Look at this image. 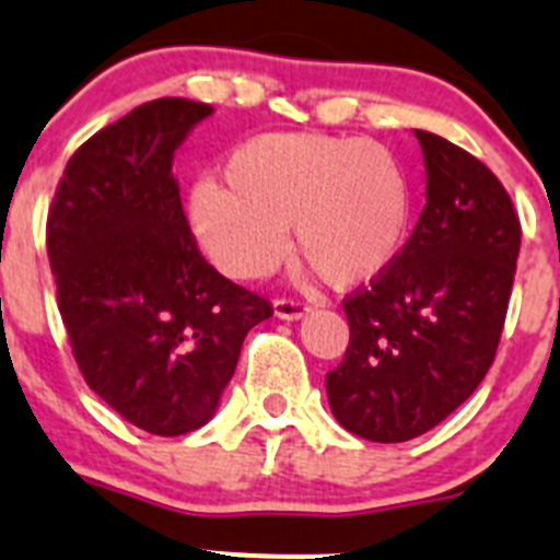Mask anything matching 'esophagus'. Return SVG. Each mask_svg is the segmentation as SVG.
Returning a JSON list of instances; mask_svg holds the SVG:
<instances>
[{"label":"esophagus","mask_w":560,"mask_h":560,"mask_svg":"<svg viewBox=\"0 0 560 560\" xmlns=\"http://www.w3.org/2000/svg\"><path fill=\"white\" fill-rule=\"evenodd\" d=\"M307 313H310V304L299 302V299H285V296L275 299V315L282 320H296Z\"/></svg>","instance_id":"1"}]
</instances>
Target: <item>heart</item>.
I'll use <instances>...</instances> for the list:
<instances>
[{
	"mask_svg": "<svg viewBox=\"0 0 560 560\" xmlns=\"http://www.w3.org/2000/svg\"><path fill=\"white\" fill-rule=\"evenodd\" d=\"M225 182L198 185L190 209L201 245L234 278L272 272L291 223L299 256L335 288L381 278L406 242L408 179L375 141L267 132L234 149Z\"/></svg>",
	"mask_w": 560,
	"mask_h": 560,
	"instance_id": "b5f03b06",
	"label": "heart"
}]
</instances>
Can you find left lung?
<instances>
[{
	"label": "left lung",
	"instance_id": "1",
	"mask_svg": "<svg viewBox=\"0 0 560 560\" xmlns=\"http://www.w3.org/2000/svg\"><path fill=\"white\" fill-rule=\"evenodd\" d=\"M428 203L392 267L342 299L348 348L326 373L348 433L400 444L474 395L501 342L520 253V218L481 160L413 130Z\"/></svg>",
	"mask_w": 560,
	"mask_h": 560
}]
</instances>
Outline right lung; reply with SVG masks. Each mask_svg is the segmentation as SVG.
<instances>
[{
    "mask_svg": "<svg viewBox=\"0 0 560 560\" xmlns=\"http://www.w3.org/2000/svg\"><path fill=\"white\" fill-rule=\"evenodd\" d=\"M212 105L160 97L94 132L48 207L57 304L81 375L152 435L212 419L247 331L272 315L201 256L171 165Z\"/></svg>",
    "mask_w": 560,
    "mask_h": 560,
    "instance_id": "1",
    "label": "right lung"
}]
</instances>
